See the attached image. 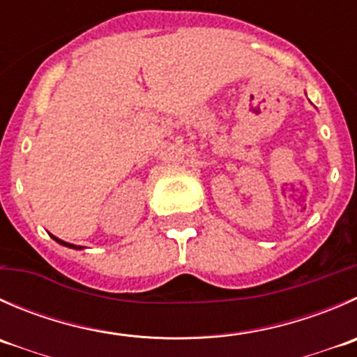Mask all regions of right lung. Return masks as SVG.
I'll list each match as a JSON object with an SVG mask.
<instances>
[{
	"label": "right lung",
	"mask_w": 357,
	"mask_h": 357,
	"mask_svg": "<svg viewBox=\"0 0 357 357\" xmlns=\"http://www.w3.org/2000/svg\"><path fill=\"white\" fill-rule=\"evenodd\" d=\"M52 237H54V235H52ZM55 241L59 242V244H62V245H66V248H71V249H82V245H75V244H69V242H64V241H61V238H57V237H54Z\"/></svg>",
	"instance_id": "obj_1"
}]
</instances>
